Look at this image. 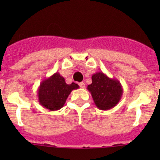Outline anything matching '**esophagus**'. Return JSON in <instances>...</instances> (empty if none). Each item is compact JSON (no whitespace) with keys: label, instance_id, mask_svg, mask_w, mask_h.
Wrapping results in <instances>:
<instances>
[{"label":"esophagus","instance_id":"esophagus-1","mask_svg":"<svg viewBox=\"0 0 160 160\" xmlns=\"http://www.w3.org/2000/svg\"><path fill=\"white\" fill-rule=\"evenodd\" d=\"M79 87H81V88H85V83L82 82H80L79 83Z\"/></svg>","mask_w":160,"mask_h":160}]
</instances>
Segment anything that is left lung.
Listing matches in <instances>:
<instances>
[{
  "instance_id": "obj_1",
  "label": "left lung",
  "mask_w": 160,
  "mask_h": 160,
  "mask_svg": "<svg viewBox=\"0 0 160 160\" xmlns=\"http://www.w3.org/2000/svg\"><path fill=\"white\" fill-rule=\"evenodd\" d=\"M92 83L87 90L96 107L102 111H108L114 107L121 100L123 93L122 85L116 78H111L102 72H97L91 77Z\"/></svg>"
}]
</instances>
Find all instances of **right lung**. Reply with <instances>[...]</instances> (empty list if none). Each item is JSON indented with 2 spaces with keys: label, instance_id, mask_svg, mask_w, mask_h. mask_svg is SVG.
<instances>
[{
  "label": "right lung",
  "instance_id": "add662e5",
  "mask_svg": "<svg viewBox=\"0 0 160 160\" xmlns=\"http://www.w3.org/2000/svg\"><path fill=\"white\" fill-rule=\"evenodd\" d=\"M78 88V85L74 82L66 84L64 78L57 72L40 83L38 90V102L49 111H58L64 106L72 90Z\"/></svg>",
  "mask_w": 160,
  "mask_h": 160
}]
</instances>
